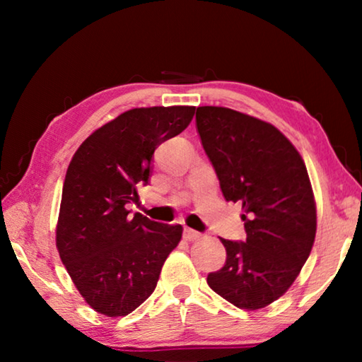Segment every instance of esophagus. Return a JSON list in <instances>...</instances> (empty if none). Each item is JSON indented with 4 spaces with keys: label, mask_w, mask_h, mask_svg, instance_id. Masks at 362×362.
<instances>
[{
    "label": "esophagus",
    "mask_w": 362,
    "mask_h": 362,
    "mask_svg": "<svg viewBox=\"0 0 362 362\" xmlns=\"http://www.w3.org/2000/svg\"><path fill=\"white\" fill-rule=\"evenodd\" d=\"M183 238H185L187 241H196V240H199V238H201V233L194 231L192 228H185V231H183Z\"/></svg>",
    "instance_id": "1"
}]
</instances>
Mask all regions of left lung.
<instances>
[{
    "label": "left lung",
    "mask_w": 362,
    "mask_h": 362,
    "mask_svg": "<svg viewBox=\"0 0 362 362\" xmlns=\"http://www.w3.org/2000/svg\"><path fill=\"white\" fill-rule=\"evenodd\" d=\"M196 129L223 198L243 206L246 241L220 238L214 292L241 310L265 308L293 284L313 249L316 201L296 146L273 124L225 107H198Z\"/></svg>",
    "instance_id": "1"
}]
</instances>
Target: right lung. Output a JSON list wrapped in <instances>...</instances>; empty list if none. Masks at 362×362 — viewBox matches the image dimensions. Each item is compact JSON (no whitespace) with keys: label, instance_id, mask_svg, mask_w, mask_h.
<instances>
[{"label":"right lung","instance_id":"obj_1","mask_svg":"<svg viewBox=\"0 0 362 362\" xmlns=\"http://www.w3.org/2000/svg\"><path fill=\"white\" fill-rule=\"evenodd\" d=\"M196 107L132 108L79 145L65 174L56 246L73 284L97 313H132L158 284L182 225L158 223L127 204L148 183L151 156L179 136Z\"/></svg>","mask_w":362,"mask_h":362}]
</instances>
